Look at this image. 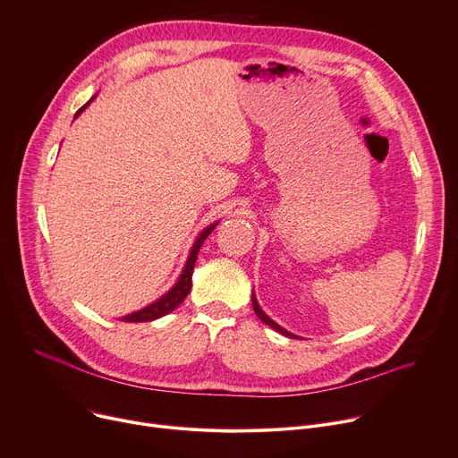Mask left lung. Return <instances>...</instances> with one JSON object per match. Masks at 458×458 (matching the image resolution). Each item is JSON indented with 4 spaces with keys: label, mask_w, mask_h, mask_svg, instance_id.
Returning a JSON list of instances; mask_svg holds the SVG:
<instances>
[{
    "label": "left lung",
    "mask_w": 458,
    "mask_h": 458,
    "mask_svg": "<svg viewBox=\"0 0 458 458\" xmlns=\"http://www.w3.org/2000/svg\"><path fill=\"white\" fill-rule=\"evenodd\" d=\"M251 301H253V310H255V314H257V316H259V318H260V319L264 321V324H266V326H270L272 329H276L277 333H281V335H284V336H290V338H298V336H295V335L288 333L286 329H283L281 326H277V324H276V321H274L272 318H267V316L264 314V310L260 309V305H259V301H257V298H255V293L251 295Z\"/></svg>",
    "instance_id": "8db88e82"
}]
</instances>
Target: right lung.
<instances>
[{"label":"right lung","mask_w":458,"mask_h":458,"mask_svg":"<svg viewBox=\"0 0 458 458\" xmlns=\"http://www.w3.org/2000/svg\"><path fill=\"white\" fill-rule=\"evenodd\" d=\"M89 103H90V101H89ZM89 103H85L83 106H81V109L77 111L75 116H79L81 113H83V111L87 109V106H89ZM216 225H218V222L208 225L207 229H203V231L199 233V236L196 238L194 246H192V250H191V255H188V260H186V264H184V267H182L181 277L177 279V283L174 284V288L168 290V292L163 295V298H158L155 303L144 307L142 310H137V312L123 316V318H122L123 321H153V319H157V318H160V316L170 314L174 309H177V307L182 303V300L186 298L188 292H191V288H192V272H194V264H196L199 248H201V244L205 242V238L214 231V227H216Z\"/></svg>","instance_id":"obj_1"}]
</instances>
